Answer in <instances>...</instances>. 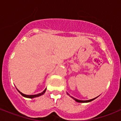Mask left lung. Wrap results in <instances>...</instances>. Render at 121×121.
I'll return each instance as SVG.
<instances>
[{
  "label": "left lung",
  "mask_w": 121,
  "mask_h": 121,
  "mask_svg": "<svg viewBox=\"0 0 121 121\" xmlns=\"http://www.w3.org/2000/svg\"><path fill=\"white\" fill-rule=\"evenodd\" d=\"M67 94H68V95H69V94H68V93H67ZM70 97H72V99H73L75 100L76 102H79V103H87V102H91V101H92V100H95V99H97V98L98 97H99V96H98V97H97L94 98V99H90V100H81L77 99L73 97H72V96H70Z\"/></svg>",
  "instance_id": "left-lung-1"
}]
</instances>
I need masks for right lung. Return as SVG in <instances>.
Masks as SVG:
<instances>
[{
  "label": "right lung",
  "mask_w": 121,
  "mask_h": 121,
  "mask_svg": "<svg viewBox=\"0 0 121 121\" xmlns=\"http://www.w3.org/2000/svg\"><path fill=\"white\" fill-rule=\"evenodd\" d=\"M17 90L18 92H19L20 94H21L23 96V97H24L29 98V99H33V98L38 97H39V96L42 95H43V94H44V93H45L46 90V88H45V89H44V90L43 92H42L41 93H39V94H35V95H26V94H22V92H20L19 90H18L17 88Z\"/></svg>",
  "instance_id": "right-lung-1"
}]
</instances>
